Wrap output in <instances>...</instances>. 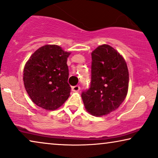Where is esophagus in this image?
Instances as JSON below:
<instances>
[{
	"mask_svg": "<svg viewBox=\"0 0 158 158\" xmlns=\"http://www.w3.org/2000/svg\"><path fill=\"white\" fill-rule=\"evenodd\" d=\"M71 89H72L73 92H79L80 90V87L79 85L73 86V87H71Z\"/></svg>",
	"mask_w": 158,
	"mask_h": 158,
	"instance_id": "1",
	"label": "esophagus"
}]
</instances>
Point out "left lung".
Instances as JSON below:
<instances>
[{"instance_id":"1","label":"left lung","mask_w":158,"mask_h":158,"mask_svg":"<svg viewBox=\"0 0 158 158\" xmlns=\"http://www.w3.org/2000/svg\"><path fill=\"white\" fill-rule=\"evenodd\" d=\"M91 54V85L82 92L81 98L88 113L103 116L124 101L129 89V70L123 56L110 45H99Z\"/></svg>"}]
</instances>
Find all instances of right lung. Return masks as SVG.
Segmentation results:
<instances>
[{
	"label": "right lung",
	"mask_w": 158,
	"mask_h": 158,
	"mask_svg": "<svg viewBox=\"0 0 158 158\" xmlns=\"http://www.w3.org/2000/svg\"><path fill=\"white\" fill-rule=\"evenodd\" d=\"M67 52L57 45H45L25 64L23 81L31 101L47 110L59 108L70 96Z\"/></svg>",
	"instance_id": "obj_1"
}]
</instances>
